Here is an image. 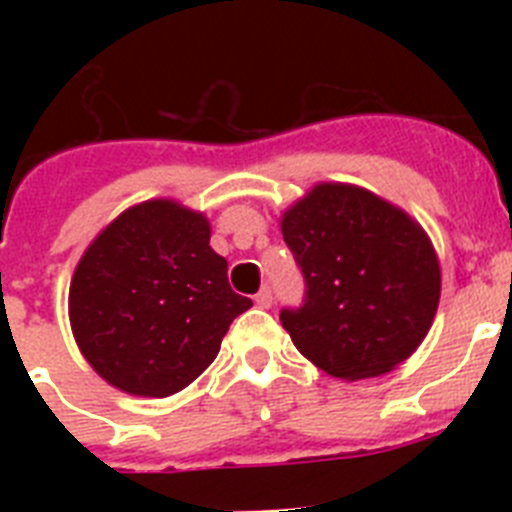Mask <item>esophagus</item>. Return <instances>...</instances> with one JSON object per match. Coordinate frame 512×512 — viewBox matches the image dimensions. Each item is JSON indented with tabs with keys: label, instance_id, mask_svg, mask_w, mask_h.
Masks as SVG:
<instances>
[{
	"label": "esophagus",
	"instance_id": "obj_1",
	"mask_svg": "<svg viewBox=\"0 0 512 512\" xmlns=\"http://www.w3.org/2000/svg\"><path fill=\"white\" fill-rule=\"evenodd\" d=\"M271 300H274V297H271V287H261L259 295H256V305L271 307Z\"/></svg>",
	"mask_w": 512,
	"mask_h": 512
}]
</instances>
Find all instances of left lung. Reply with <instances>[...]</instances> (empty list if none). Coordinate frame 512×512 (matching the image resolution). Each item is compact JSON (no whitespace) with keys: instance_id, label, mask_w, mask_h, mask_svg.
Wrapping results in <instances>:
<instances>
[{"instance_id":"1","label":"left lung","mask_w":512,"mask_h":512,"mask_svg":"<svg viewBox=\"0 0 512 512\" xmlns=\"http://www.w3.org/2000/svg\"><path fill=\"white\" fill-rule=\"evenodd\" d=\"M305 277L300 307L279 312L297 351L330 377L392 372L431 330L441 269L431 238L400 207L354 184H315L282 215Z\"/></svg>"}]
</instances>
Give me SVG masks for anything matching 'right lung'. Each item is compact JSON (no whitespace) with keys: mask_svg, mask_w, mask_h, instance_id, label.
I'll use <instances>...</instances> for the list:
<instances>
[{"mask_svg":"<svg viewBox=\"0 0 512 512\" xmlns=\"http://www.w3.org/2000/svg\"><path fill=\"white\" fill-rule=\"evenodd\" d=\"M251 305L230 289L207 217L174 200L117 215L84 251L69 289L84 359L104 382L140 397L192 384Z\"/></svg>","mask_w":512,"mask_h":512,"instance_id":"right-lung-1","label":"right lung"}]
</instances>
